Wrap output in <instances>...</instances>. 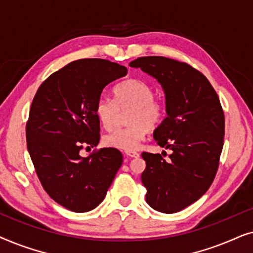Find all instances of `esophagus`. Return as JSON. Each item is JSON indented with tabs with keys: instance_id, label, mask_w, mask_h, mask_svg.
<instances>
[{
	"instance_id": "1",
	"label": "esophagus",
	"mask_w": 253,
	"mask_h": 253,
	"mask_svg": "<svg viewBox=\"0 0 253 253\" xmlns=\"http://www.w3.org/2000/svg\"><path fill=\"white\" fill-rule=\"evenodd\" d=\"M126 155L129 158H138L139 157V153H137V152L134 151H131V152H126Z\"/></svg>"
}]
</instances>
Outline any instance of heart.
<instances>
[{
  "label": "heart",
  "instance_id": "heart-1",
  "mask_svg": "<svg viewBox=\"0 0 253 253\" xmlns=\"http://www.w3.org/2000/svg\"><path fill=\"white\" fill-rule=\"evenodd\" d=\"M114 101L100 99L95 105V116L106 130L113 129L117 110L131 108L127 116L130 126L117 129L103 138L105 146L131 152L137 150L150 132L160 126L165 119V106L154 100L153 89L146 83L129 78L113 89Z\"/></svg>",
  "mask_w": 253,
  "mask_h": 253
}]
</instances>
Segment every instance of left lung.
<instances>
[{
	"instance_id": "left-lung-1",
	"label": "left lung",
	"mask_w": 253,
	"mask_h": 253,
	"mask_svg": "<svg viewBox=\"0 0 253 253\" xmlns=\"http://www.w3.org/2000/svg\"><path fill=\"white\" fill-rule=\"evenodd\" d=\"M130 67L157 79L165 93L167 116L153 137L171 154L168 160L159 153L141 154L146 203L161 213L179 212L197 202L215 177L224 138L219 96L205 76L186 63L145 56Z\"/></svg>"
}]
</instances>
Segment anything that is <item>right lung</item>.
<instances>
[{
	"label": "right lung",
	"instance_id": "1",
	"mask_svg": "<svg viewBox=\"0 0 253 253\" xmlns=\"http://www.w3.org/2000/svg\"><path fill=\"white\" fill-rule=\"evenodd\" d=\"M126 74V67L101 58L74 61L40 85L31 105L26 141L37 175L50 198L72 212L101 204L122 166L115 148L87 158L79 151L99 144L95 105L103 88Z\"/></svg>",
	"mask_w": 253,
	"mask_h": 253
}]
</instances>
